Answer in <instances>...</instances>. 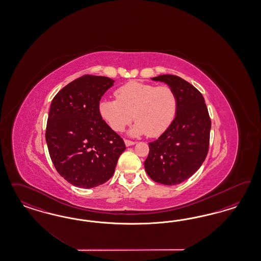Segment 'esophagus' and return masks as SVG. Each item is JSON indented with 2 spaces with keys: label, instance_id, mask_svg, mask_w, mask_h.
<instances>
[{
  "label": "esophagus",
  "instance_id": "34e87169",
  "mask_svg": "<svg viewBox=\"0 0 261 261\" xmlns=\"http://www.w3.org/2000/svg\"><path fill=\"white\" fill-rule=\"evenodd\" d=\"M124 143H125V145H126V146H131V145H134L136 142H132V141H129V140H125V141H124Z\"/></svg>",
  "mask_w": 261,
  "mask_h": 261
}]
</instances>
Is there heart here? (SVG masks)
<instances>
[{
	"label": "heart",
	"mask_w": 261,
	"mask_h": 261,
	"mask_svg": "<svg viewBox=\"0 0 261 261\" xmlns=\"http://www.w3.org/2000/svg\"><path fill=\"white\" fill-rule=\"evenodd\" d=\"M117 99L99 103L102 119L114 131H122L136 121L129 134L158 137L172 123L177 111V97L168 86H154L137 81L128 82L115 92Z\"/></svg>",
	"instance_id": "obj_1"
}]
</instances>
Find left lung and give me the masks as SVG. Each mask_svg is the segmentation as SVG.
<instances>
[{"label": "left lung", "instance_id": "obj_1", "mask_svg": "<svg viewBox=\"0 0 261 261\" xmlns=\"http://www.w3.org/2000/svg\"><path fill=\"white\" fill-rule=\"evenodd\" d=\"M171 88L177 97V111L170 126L149 142L144 168L155 182L174 186L188 180L204 163L210 144L212 122L205 99L188 81L163 74L153 77Z\"/></svg>", "mask_w": 261, "mask_h": 261}]
</instances>
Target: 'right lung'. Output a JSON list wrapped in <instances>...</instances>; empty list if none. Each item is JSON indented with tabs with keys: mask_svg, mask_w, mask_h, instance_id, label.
<instances>
[{
	"mask_svg": "<svg viewBox=\"0 0 261 261\" xmlns=\"http://www.w3.org/2000/svg\"><path fill=\"white\" fill-rule=\"evenodd\" d=\"M114 82L106 76L83 75L61 89L50 104L48 153L57 172L74 187L91 189L107 182L126 149L99 113L100 98Z\"/></svg>",
	"mask_w": 261,
	"mask_h": 261,
	"instance_id": "right-lung-1",
	"label": "right lung"
}]
</instances>
